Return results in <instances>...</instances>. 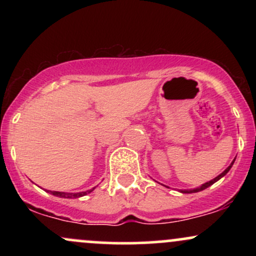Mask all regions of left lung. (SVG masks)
<instances>
[{
    "instance_id": "8db88e82",
    "label": "left lung",
    "mask_w": 256,
    "mask_h": 256,
    "mask_svg": "<svg viewBox=\"0 0 256 256\" xmlns=\"http://www.w3.org/2000/svg\"><path fill=\"white\" fill-rule=\"evenodd\" d=\"M234 160L232 161V162H231V165L228 166V168H226L224 172H222V173H220V174L218 176V177H216V178H214V179H212V180L207 182V183H204V185H202V186H200V188H198V189H195V190H182V192H200V190H204V189H206V188L210 186V185L216 183V180H219L220 178H222V177H224V176L226 174V173H228V171H230V168H231V167H232V165H234Z\"/></svg>"
}]
</instances>
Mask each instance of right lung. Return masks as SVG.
I'll use <instances>...</instances> for the list:
<instances>
[{
    "instance_id": "right-lung-1",
    "label": "right lung",
    "mask_w": 256,
    "mask_h": 256,
    "mask_svg": "<svg viewBox=\"0 0 256 256\" xmlns=\"http://www.w3.org/2000/svg\"><path fill=\"white\" fill-rule=\"evenodd\" d=\"M95 189V188H94ZM94 189L91 190H86V192H77V194H66V192H50L49 190V192L52 194V195L54 196H58V198H82V196L86 195V194H89L92 192Z\"/></svg>"
}]
</instances>
